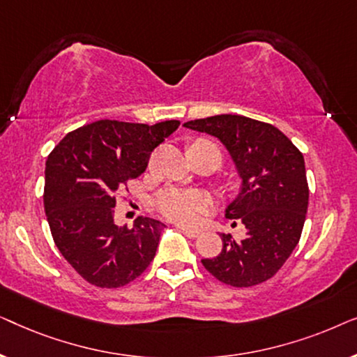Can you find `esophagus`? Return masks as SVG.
Wrapping results in <instances>:
<instances>
[{"label":"esophagus","instance_id":"1","mask_svg":"<svg viewBox=\"0 0 357 357\" xmlns=\"http://www.w3.org/2000/svg\"><path fill=\"white\" fill-rule=\"evenodd\" d=\"M180 231H182L187 237H192V238L198 237L199 234H202V231H198V229H190V227H180Z\"/></svg>","mask_w":357,"mask_h":357}]
</instances>
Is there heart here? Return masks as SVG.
I'll return each mask as SVG.
<instances>
[{
    "label": "heart",
    "mask_w": 357,
    "mask_h": 357,
    "mask_svg": "<svg viewBox=\"0 0 357 357\" xmlns=\"http://www.w3.org/2000/svg\"><path fill=\"white\" fill-rule=\"evenodd\" d=\"M197 143H208V141H197ZM154 203L164 218L180 224H195L211 209V199L198 190L167 188L155 197Z\"/></svg>",
    "instance_id": "1"
}]
</instances>
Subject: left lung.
Segmentation results:
<instances>
[{"mask_svg": "<svg viewBox=\"0 0 357 357\" xmlns=\"http://www.w3.org/2000/svg\"><path fill=\"white\" fill-rule=\"evenodd\" d=\"M183 126L221 141L241 178L226 218L238 219L245 236L222 234L221 253L203 258V266L234 287L270 280L297 247L305 222L309 185L304 155L276 126L248 116L214 115Z\"/></svg>", "mask_w": 357, "mask_h": 357, "instance_id": "obj_1", "label": "left lung"}]
</instances>
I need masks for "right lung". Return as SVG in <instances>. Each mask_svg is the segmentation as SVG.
<instances>
[{
    "label": "right lung",
    "mask_w": 357,
    "mask_h": 357,
    "mask_svg": "<svg viewBox=\"0 0 357 357\" xmlns=\"http://www.w3.org/2000/svg\"><path fill=\"white\" fill-rule=\"evenodd\" d=\"M178 125L99 120L68 133L47 158L43 204L53 241L91 284L125 286L153 261L165 226L138 218L131 229L119 227L115 198Z\"/></svg>",
    "instance_id": "1"
}]
</instances>
